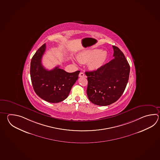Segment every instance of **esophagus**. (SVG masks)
I'll list each match as a JSON object with an SVG mask.
<instances>
[{
	"label": "esophagus",
	"instance_id": "obj_1",
	"mask_svg": "<svg viewBox=\"0 0 160 160\" xmlns=\"http://www.w3.org/2000/svg\"><path fill=\"white\" fill-rule=\"evenodd\" d=\"M79 77L80 78H82V77H85V74L83 73V72H80V73H79Z\"/></svg>",
	"mask_w": 160,
	"mask_h": 160
}]
</instances>
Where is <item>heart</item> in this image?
I'll return each instance as SVG.
<instances>
[{"mask_svg":"<svg viewBox=\"0 0 160 160\" xmlns=\"http://www.w3.org/2000/svg\"><path fill=\"white\" fill-rule=\"evenodd\" d=\"M107 57L105 52H101L100 49H92L80 53L78 56L79 61L82 62H88L89 67L96 69L104 64Z\"/></svg>","mask_w":160,"mask_h":160,"instance_id":"b5f03b06","label":"heart"}]
</instances>
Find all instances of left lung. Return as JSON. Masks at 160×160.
<instances>
[{
    "label": "left lung",
    "mask_w": 160,
    "mask_h": 160,
    "mask_svg": "<svg viewBox=\"0 0 160 160\" xmlns=\"http://www.w3.org/2000/svg\"><path fill=\"white\" fill-rule=\"evenodd\" d=\"M113 48L114 59L96 71L85 72L88 98L97 105L107 106L118 100L129 80L130 66L127 60L118 47L113 46Z\"/></svg>",
    "instance_id": "obj_1"
}]
</instances>
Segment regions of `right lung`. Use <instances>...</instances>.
I'll return each instance as SVG.
<instances>
[{
	"label": "right lung",
	"instance_id": "obj_1",
	"mask_svg": "<svg viewBox=\"0 0 160 160\" xmlns=\"http://www.w3.org/2000/svg\"><path fill=\"white\" fill-rule=\"evenodd\" d=\"M46 48L44 44L31 59V82L33 89L38 96L49 102L58 103L68 96L72 86L78 79L80 71L69 73L59 68V66L52 70L46 69L42 64V58Z\"/></svg>",
	"mask_w": 160,
	"mask_h": 160
}]
</instances>
